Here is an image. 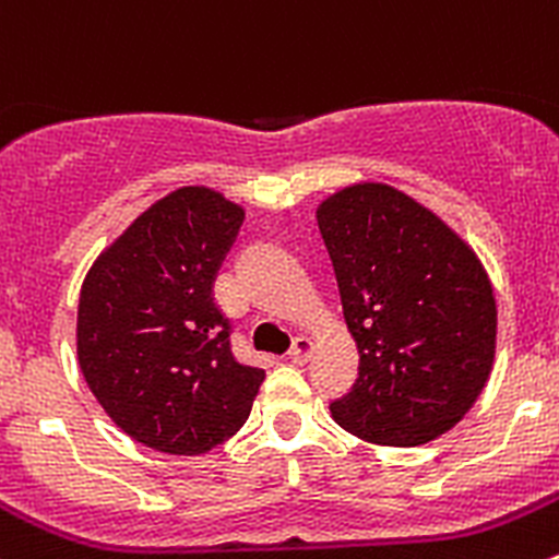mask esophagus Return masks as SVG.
<instances>
[{
  "label": "esophagus",
  "mask_w": 559,
  "mask_h": 559,
  "mask_svg": "<svg viewBox=\"0 0 559 559\" xmlns=\"http://www.w3.org/2000/svg\"><path fill=\"white\" fill-rule=\"evenodd\" d=\"M312 353H314V342L307 340V336H296L287 356H290V361L296 364H307L309 358H312Z\"/></svg>",
  "instance_id": "34e87169"
}]
</instances>
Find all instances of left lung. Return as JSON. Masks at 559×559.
I'll return each instance as SVG.
<instances>
[{
  "label": "left lung",
  "instance_id": "1",
  "mask_svg": "<svg viewBox=\"0 0 559 559\" xmlns=\"http://www.w3.org/2000/svg\"><path fill=\"white\" fill-rule=\"evenodd\" d=\"M342 312L358 347L331 416L378 445H421L475 405L495 361L491 282L465 241L389 185H353L318 209Z\"/></svg>",
  "mask_w": 559,
  "mask_h": 559
}]
</instances>
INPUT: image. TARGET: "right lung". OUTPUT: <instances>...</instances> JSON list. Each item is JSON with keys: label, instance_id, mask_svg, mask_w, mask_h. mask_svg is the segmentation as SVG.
Masks as SVG:
<instances>
[{"label": "right lung", "instance_id": "obj_1", "mask_svg": "<svg viewBox=\"0 0 559 559\" xmlns=\"http://www.w3.org/2000/svg\"><path fill=\"white\" fill-rule=\"evenodd\" d=\"M245 209L181 187L94 261L79 301V364L110 421L163 454H206L247 421L266 372L236 361L214 280Z\"/></svg>", "mask_w": 559, "mask_h": 559}]
</instances>
